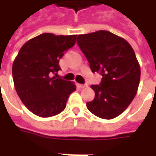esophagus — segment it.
<instances>
[{"label":"esophagus","instance_id":"esophagus-1","mask_svg":"<svg viewBox=\"0 0 156 156\" xmlns=\"http://www.w3.org/2000/svg\"><path fill=\"white\" fill-rule=\"evenodd\" d=\"M78 87L80 88H84V87H87V84H78Z\"/></svg>","mask_w":156,"mask_h":156}]
</instances>
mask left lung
Wrapping results in <instances>:
<instances>
[{
  "label": "left lung",
  "instance_id": "obj_1",
  "mask_svg": "<svg viewBox=\"0 0 156 156\" xmlns=\"http://www.w3.org/2000/svg\"><path fill=\"white\" fill-rule=\"evenodd\" d=\"M92 72L101 75L100 85H92L94 99L87 108L94 115L110 120L120 115L135 98L141 69L129 42L115 34L100 30L77 36Z\"/></svg>",
  "mask_w": 156,
  "mask_h": 156
}]
</instances>
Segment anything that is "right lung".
<instances>
[{
    "label": "right lung",
    "instance_id": "1",
    "mask_svg": "<svg viewBox=\"0 0 156 156\" xmlns=\"http://www.w3.org/2000/svg\"><path fill=\"white\" fill-rule=\"evenodd\" d=\"M76 35L44 33L27 41L14 61L12 74L17 94L28 110L40 117L62 112L70 94L76 90L69 81L57 78L59 61L75 45Z\"/></svg>",
    "mask_w": 156,
    "mask_h": 156
}]
</instances>
